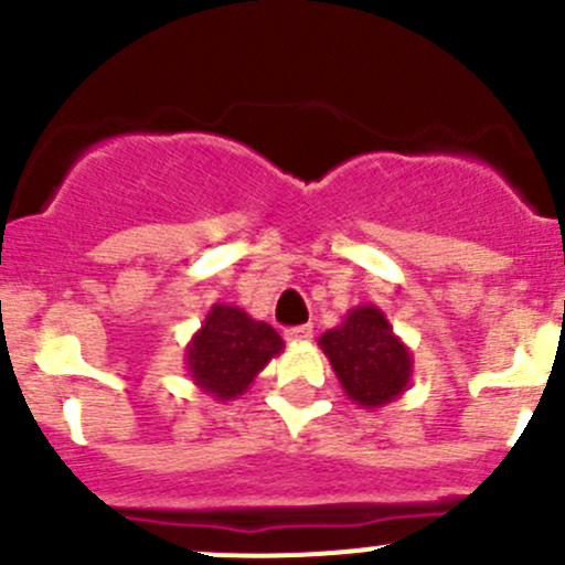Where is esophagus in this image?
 <instances>
[{
    "label": "esophagus",
    "mask_w": 565,
    "mask_h": 565,
    "mask_svg": "<svg viewBox=\"0 0 565 565\" xmlns=\"http://www.w3.org/2000/svg\"><path fill=\"white\" fill-rule=\"evenodd\" d=\"M284 339H287L289 344H309V341L315 339V328H311V324H298V328H287V330H284Z\"/></svg>",
    "instance_id": "obj_1"
}]
</instances>
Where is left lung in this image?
I'll list each match as a JSON object with an SVG mask.
<instances>
[{"instance_id":"1","label":"left lung","mask_w":565,"mask_h":565,"mask_svg":"<svg viewBox=\"0 0 565 565\" xmlns=\"http://www.w3.org/2000/svg\"><path fill=\"white\" fill-rule=\"evenodd\" d=\"M319 350L328 355L341 388L358 407H385L409 388L413 352L393 333V324L377 306L347 311L341 324L319 335Z\"/></svg>"}]
</instances>
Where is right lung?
Listing matches in <instances>:
<instances>
[{"label":"right lung","instance_id":"obj_1","mask_svg":"<svg viewBox=\"0 0 565 565\" xmlns=\"http://www.w3.org/2000/svg\"><path fill=\"white\" fill-rule=\"evenodd\" d=\"M281 350V335L270 324L237 306L215 303L185 347L188 377L215 402H232Z\"/></svg>","mask_w":565,"mask_h":565}]
</instances>
